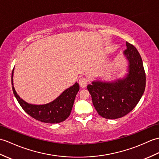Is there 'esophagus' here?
<instances>
[{
  "mask_svg": "<svg viewBox=\"0 0 159 159\" xmlns=\"http://www.w3.org/2000/svg\"><path fill=\"white\" fill-rule=\"evenodd\" d=\"M88 82H89V80L87 78H85V77H82V78H80L79 79V81L80 86L83 88L87 87Z\"/></svg>",
  "mask_w": 159,
  "mask_h": 159,
  "instance_id": "34e87169",
  "label": "esophagus"
}]
</instances>
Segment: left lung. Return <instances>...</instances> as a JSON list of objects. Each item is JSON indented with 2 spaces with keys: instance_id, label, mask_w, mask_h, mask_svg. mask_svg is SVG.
<instances>
[{
  "instance_id": "8db88e82",
  "label": "left lung",
  "mask_w": 159,
  "mask_h": 159,
  "mask_svg": "<svg viewBox=\"0 0 159 159\" xmlns=\"http://www.w3.org/2000/svg\"><path fill=\"white\" fill-rule=\"evenodd\" d=\"M124 54L129 61V73L114 82L93 81L87 85L93 104L98 113L107 119L121 118L134 109L146 87V73L137 49L126 43Z\"/></svg>"
}]
</instances>
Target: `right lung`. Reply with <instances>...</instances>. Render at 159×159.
I'll list each match as a JSON object with an SVG mask.
<instances>
[{"mask_svg":"<svg viewBox=\"0 0 159 159\" xmlns=\"http://www.w3.org/2000/svg\"><path fill=\"white\" fill-rule=\"evenodd\" d=\"M13 70L11 75L12 89L15 97L24 111L34 119L43 123H58L64 121L70 114L76 95L79 91V84L76 83L67 89L56 99L49 104L34 105L25 102L16 93L13 83Z\"/></svg>","mask_w":159,"mask_h":159,"instance_id":"obj_1","label":"right lung"}]
</instances>
